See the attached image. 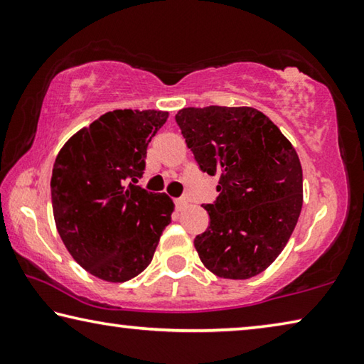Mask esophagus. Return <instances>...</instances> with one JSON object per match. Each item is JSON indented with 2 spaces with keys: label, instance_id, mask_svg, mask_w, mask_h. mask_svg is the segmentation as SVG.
I'll list each match as a JSON object with an SVG mask.
<instances>
[{
  "label": "esophagus",
  "instance_id": "esophagus-1",
  "mask_svg": "<svg viewBox=\"0 0 364 364\" xmlns=\"http://www.w3.org/2000/svg\"><path fill=\"white\" fill-rule=\"evenodd\" d=\"M175 204H176V208H178V210H183V208L186 207V205L189 204V202H188V199H184V197H183V199H176V200H175Z\"/></svg>",
  "mask_w": 364,
  "mask_h": 364
}]
</instances>
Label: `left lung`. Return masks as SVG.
<instances>
[{
	"label": "left lung",
	"mask_w": 364,
	"mask_h": 364,
	"mask_svg": "<svg viewBox=\"0 0 364 364\" xmlns=\"http://www.w3.org/2000/svg\"><path fill=\"white\" fill-rule=\"evenodd\" d=\"M175 119L200 170L218 176L217 202L204 205L210 223L194 239L200 262L218 278H254L297 225L304 204L297 151L254 107H184Z\"/></svg>",
	"instance_id": "obj_1"
}]
</instances>
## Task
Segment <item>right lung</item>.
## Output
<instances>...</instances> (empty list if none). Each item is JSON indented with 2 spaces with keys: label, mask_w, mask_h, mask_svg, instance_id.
<instances>
[{
  "label": "right lung",
  "mask_w": 364,
  "mask_h": 364,
  "mask_svg": "<svg viewBox=\"0 0 364 364\" xmlns=\"http://www.w3.org/2000/svg\"><path fill=\"white\" fill-rule=\"evenodd\" d=\"M165 110L117 109L78 130L59 151L51 176L54 221L80 267L107 282H125L152 262L171 221L170 197L138 183L147 144Z\"/></svg>",
  "instance_id": "1"
}]
</instances>
